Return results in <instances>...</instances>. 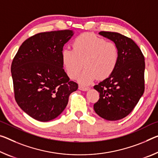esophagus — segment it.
Returning <instances> with one entry per match:
<instances>
[{"label": "esophagus", "mask_w": 158, "mask_h": 158, "mask_svg": "<svg viewBox=\"0 0 158 158\" xmlns=\"http://www.w3.org/2000/svg\"><path fill=\"white\" fill-rule=\"evenodd\" d=\"M79 89L81 90V91H89L90 88H89V87H84V86H79Z\"/></svg>", "instance_id": "34e87169"}]
</instances>
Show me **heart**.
Masks as SVG:
<instances>
[{
  "label": "heart",
  "mask_w": 158,
  "mask_h": 158,
  "mask_svg": "<svg viewBox=\"0 0 158 158\" xmlns=\"http://www.w3.org/2000/svg\"><path fill=\"white\" fill-rule=\"evenodd\" d=\"M73 49L62 51V64L71 79L77 78L81 85L91 84L95 79H104L113 73L119 61V49L112 42L92 33H84L77 36L72 44Z\"/></svg>",
  "instance_id": "obj_1"
}]
</instances>
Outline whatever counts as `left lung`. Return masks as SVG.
I'll use <instances>...</instances> for the list:
<instances>
[{
  "mask_svg": "<svg viewBox=\"0 0 158 158\" xmlns=\"http://www.w3.org/2000/svg\"><path fill=\"white\" fill-rule=\"evenodd\" d=\"M119 49V61L110 76L94 86L100 94L94 104L96 113L106 120L116 121L127 117L144 92L145 59L133 40L117 32L101 31Z\"/></svg>",
  "mask_w": 158,
  "mask_h": 158,
  "instance_id": "left-lung-1",
  "label": "left lung"
}]
</instances>
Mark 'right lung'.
<instances>
[{"label": "right lung", "instance_id": "add662e5", "mask_svg": "<svg viewBox=\"0 0 158 158\" xmlns=\"http://www.w3.org/2000/svg\"><path fill=\"white\" fill-rule=\"evenodd\" d=\"M74 34L61 30L37 34L24 41L14 57L11 73L17 103L40 122L60 114L78 84L63 69L62 51Z\"/></svg>", "mask_w": 158, "mask_h": 158}]
</instances>
